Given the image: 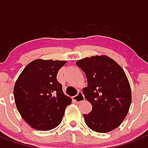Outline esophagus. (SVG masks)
Masks as SVG:
<instances>
[{
	"instance_id": "esophagus-1",
	"label": "esophagus",
	"mask_w": 148,
	"mask_h": 148,
	"mask_svg": "<svg viewBox=\"0 0 148 148\" xmlns=\"http://www.w3.org/2000/svg\"><path fill=\"white\" fill-rule=\"evenodd\" d=\"M73 100L74 101L75 103H79V102H82L85 100V97L83 96V93L81 92H79L77 93V95L74 97H73Z\"/></svg>"
}]
</instances>
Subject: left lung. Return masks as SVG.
<instances>
[{
  "mask_svg": "<svg viewBox=\"0 0 148 148\" xmlns=\"http://www.w3.org/2000/svg\"><path fill=\"white\" fill-rule=\"evenodd\" d=\"M87 78L83 88L92 106L84 120L97 133H109L121 124L132 101L130 85L121 67L106 55L86 57L76 62Z\"/></svg>",
  "mask_w": 148,
  "mask_h": 148,
  "instance_id": "obj_1",
  "label": "left lung"
}]
</instances>
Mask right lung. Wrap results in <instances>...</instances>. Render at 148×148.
Returning a JSON list of instances; mask_svg holds the SVG:
<instances>
[{
    "instance_id": "right-lung-1",
    "label": "right lung",
    "mask_w": 148,
    "mask_h": 148,
    "mask_svg": "<svg viewBox=\"0 0 148 148\" xmlns=\"http://www.w3.org/2000/svg\"><path fill=\"white\" fill-rule=\"evenodd\" d=\"M65 60L37 59L18 76L13 89L15 103L24 120L33 129L49 130L61 123L71 99L56 79Z\"/></svg>"
}]
</instances>
